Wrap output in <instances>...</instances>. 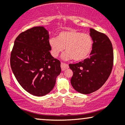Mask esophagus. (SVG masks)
I'll return each instance as SVG.
<instances>
[{
  "label": "esophagus",
  "mask_w": 125,
  "mask_h": 125,
  "mask_svg": "<svg viewBox=\"0 0 125 125\" xmlns=\"http://www.w3.org/2000/svg\"><path fill=\"white\" fill-rule=\"evenodd\" d=\"M69 68V65L66 63H61V69L62 70L64 71V70H66Z\"/></svg>",
  "instance_id": "34e87169"
}]
</instances>
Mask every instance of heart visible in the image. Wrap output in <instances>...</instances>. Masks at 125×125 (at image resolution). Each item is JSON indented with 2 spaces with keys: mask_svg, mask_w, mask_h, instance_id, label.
<instances>
[{
  "mask_svg": "<svg viewBox=\"0 0 125 125\" xmlns=\"http://www.w3.org/2000/svg\"><path fill=\"white\" fill-rule=\"evenodd\" d=\"M49 43L53 57H58L64 48L66 52L63 55V59H73L74 61H82L91 54L94 40L89 34L69 30L62 31L57 38H51Z\"/></svg>",
  "mask_w": 125,
  "mask_h": 125,
  "instance_id": "b5f03b06",
  "label": "heart"
}]
</instances>
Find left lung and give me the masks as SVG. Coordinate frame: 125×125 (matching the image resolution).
<instances>
[{
  "label": "left lung",
  "mask_w": 125,
  "mask_h": 125,
  "mask_svg": "<svg viewBox=\"0 0 125 125\" xmlns=\"http://www.w3.org/2000/svg\"><path fill=\"white\" fill-rule=\"evenodd\" d=\"M94 45L90 58L78 63L69 64L73 74L71 84L77 92L88 94L97 91L106 82L112 72L114 51L105 34L90 29Z\"/></svg>",
  "instance_id": "left-lung-1"
}]
</instances>
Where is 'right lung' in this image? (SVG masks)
Masks as SVG:
<instances>
[{"instance_id":"obj_1","label":"right lung","mask_w":125,"mask_h":125,"mask_svg":"<svg viewBox=\"0 0 125 125\" xmlns=\"http://www.w3.org/2000/svg\"><path fill=\"white\" fill-rule=\"evenodd\" d=\"M49 32L35 27L20 34L14 41L10 66L17 82L35 96L50 93L61 72V62L51 55Z\"/></svg>"}]
</instances>
